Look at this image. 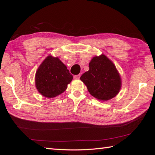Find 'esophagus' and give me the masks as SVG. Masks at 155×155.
<instances>
[{
  "mask_svg": "<svg viewBox=\"0 0 155 155\" xmlns=\"http://www.w3.org/2000/svg\"><path fill=\"white\" fill-rule=\"evenodd\" d=\"M80 77H81V74H77V75H74V79H79Z\"/></svg>",
  "mask_w": 155,
  "mask_h": 155,
  "instance_id": "34e87169",
  "label": "esophagus"
}]
</instances>
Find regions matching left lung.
<instances>
[{"instance_id": "8db88e82", "label": "left lung", "mask_w": 155, "mask_h": 155, "mask_svg": "<svg viewBox=\"0 0 155 155\" xmlns=\"http://www.w3.org/2000/svg\"><path fill=\"white\" fill-rule=\"evenodd\" d=\"M80 78L92 96L101 101H108L114 97L121 86L120 77L116 67L104 54L92 59L89 70Z\"/></svg>"}]
</instances>
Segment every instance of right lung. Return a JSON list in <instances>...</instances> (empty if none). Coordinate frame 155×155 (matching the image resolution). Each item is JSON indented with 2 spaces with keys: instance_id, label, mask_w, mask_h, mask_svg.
Returning <instances> with one entry per match:
<instances>
[{
  "instance_id": "1",
  "label": "right lung",
  "mask_w": 155,
  "mask_h": 155,
  "mask_svg": "<svg viewBox=\"0 0 155 155\" xmlns=\"http://www.w3.org/2000/svg\"><path fill=\"white\" fill-rule=\"evenodd\" d=\"M73 78L67 67L58 58L48 56L38 67L35 84L44 97L53 98L63 93Z\"/></svg>"
}]
</instances>
